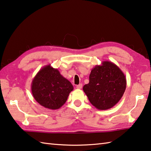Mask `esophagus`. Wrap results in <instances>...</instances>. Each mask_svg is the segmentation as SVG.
<instances>
[{
    "instance_id": "obj_1",
    "label": "esophagus",
    "mask_w": 151,
    "mask_h": 151,
    "mask_svg": "<svg viewBox=\"0 0 151 151\" xmlns=\"http://www.w3.org/2000/svg\"><path fill=\"white\" fill-rule=\"evenodd\" d=\"M82 86H83V85H82L81 83H80V84H79V85H77L76 88H77V89H81V88H82Z\"/></svg>"
}]
</instances>
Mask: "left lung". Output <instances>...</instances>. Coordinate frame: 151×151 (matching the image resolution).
<instances>
[{
    "label": "left lung",
    "mask_w": 151,
    "mask_h": 151,
    "mask_svg": "<svg viewBox=\"0 0 151 151\" xmlns=\"http://www.w3.org/2000/svg\"><path fill=\"white\" fill-rule=\"evenodd\" d=\"M126 88V76L120 68L112 62L103 61L93 68L89 83L83 90L96 109L107 110L118 103Z\"/></svg>",
    "instance_id": "1"
}]
</instances>
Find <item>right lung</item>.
Here are the masks:
<instances>
[{"label":"right lung","instance_id":"add662e5","mask_svg":"<svg viewBox=\"0 0 151 151\" xmlns=\"http://www.w3.org/2000/svg\"><path fill=\"white\" fill-rule=\"evenodd\" d=\"M31 88L35 101L50 110L58 109L63 106L73 89L72 84L50 64L39 71L31 82Z\"/></svg>","mask_w":151,"mask_h":151}]
</instances>
